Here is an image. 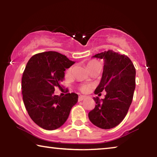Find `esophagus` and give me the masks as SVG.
<instances>
[{
  "label": "esophagus",
  "instance_id": "esophagus-1",
  "mask_svg": "<svg viewBox=\"0 0 157 157\" xmlns=\"http://www.w3.org/2000/svg\"><path fill=\"white\" fill-rule=\"evenodd\" d=\"M85 98H86V97H85L84 95H79V96L78 97V101H79V102H80V101L83 100Z\"/></svg>",
  "mask_w": 157,
  "mask_h": 157
}]
</instances>
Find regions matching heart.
Listing matches in <instances>:
<instances>
[{
    "label": "heart",
    "mask_w": 157,
    "mask_h": 157,
    "mask_svg": "<svg viewBox=\"0 0 157 157\" xmlns=\"http://www.w3.org/2000/svg\"><path fill=\"white\" fill-rule=\"evenodd\" d=\"M86 68L88 69L89 72H91L92 71L94 70H101L102 68V63L100 62V61L96 60V59H92L89 61L88 62L86 63ZM71 71V68L68 69V72H70ZM90 88L89 85H82V86L79 87V89L82 92H86Z\"/></svg>",
    "instance_id": "heart-1"
}]
</instances>
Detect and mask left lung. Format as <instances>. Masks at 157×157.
Here are the masks:
<instances>
[{"instance_id": "8db88e82", "label": "left lung", "mask_w": 157, "mask_h": 157, "mask_svg": "<svg viewBox=\"0 0 157 157\" xmlns=\"http://www.w3.org/2000/svg\"><path fill=\"white\" fill-rule=\"evenodd\" d=\"M93 57L104 59L101 81L95 94H107L104 99L94 98L95 107L89 113L91 123L101 129H111L123 121L126 116L136 86V69L125 55L113 50L98 53Z\"/></svg>"}]
</instances>
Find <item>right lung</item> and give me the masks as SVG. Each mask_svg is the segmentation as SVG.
Listing matches in <instances>:
<instances>
[{"instance_id":"1","label":"right lung","mask_w":157,"mask_h":157,"mask_svg":"<svg viewBox=\"0 0 157 157\" xmlns=\"http://www.w3.org/2000/svg\"><path fill=\"white\" fill-rule=\"evenodd\" d=\"M75 62L55 51L38 53L28 61L22 77V94L29 116L37 125L47 130L59 128L67 120L78 95L68 93L61 97L54 94L64 71Z\"/></svg>"}]
</instances>
